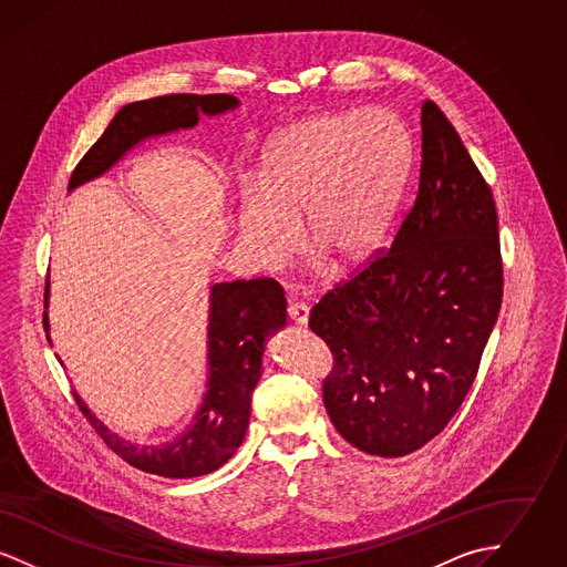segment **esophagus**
I'll return each mask as SVG.
<instances>
[{"instance_id": "esophagus-1", "label": "esophagus", "mask_w": 567, "mask_h": 567, "mask_svg": "<svg viewBox=\"0 0 567 567\" xmlns=\"http://www.w3.org/2000/svg\"><path fill=\"white\" fill-rule=\"evenodd\" d=\"M287 312H289V319L293 321L296 324H308V319H310V308L306 306V303H289V308H287Z\"/></svg>"}]
</instances>
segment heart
Segmentation results:
<instances>
[{
  "mask_svg": "<svg viewBox=\"0 0 567 567\" xmlns=\"http://www.w3.org/2000/svg\"><path fill=\"white\" fill-rule=\"evenodd\" d=\"M410 162V134L386 109L321 112L278 130L257 181L238 195L246 255L266 270L282 266L296 252L303 213L310 243L336 264L368 259L398 210Z\"/></svg>",
  "mask_w": 567,
  "mask_h": 567,
  "instance_id": "heart-1",
  "label": "heart"
}]
</instances>
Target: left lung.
Returning a JSON list of instances; mask_svg holds the SVG:
<instances>
[{
	"label": "left lung",
	"instance_id": "left-lung-1",
	"mask_svg": "<svg viewBox=\"0 0 567 567\" xmlns=\"http://www.w3.org/2000/svg\"><path fill=\"white\" fill-rule=\"evenodd\" d=\"M421 132L416 199L389 252L310 312L333 354L327 414L377 457H404L446 427L504 296L493 193L432 100L421 106Z\"/></svg>",
	"mask_w": 567,
	"mask_h": 567
}]
</instances>
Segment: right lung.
<instances>
[{
	"label": "right lung",
	"mask_w": 567,
	"mask_h": 567,
	"mask_svg": "<svg viewBox=\"0 0 567 567\" xmlns=\"http://www.w3.org/2000/svg\"><path fill=\"white\" fill-rule=\"evenodd\" d=\"M234 95H162L127 104L110 121L106 132L89 148L70 187L100 178L146 137L190 130L199 116L236 110ZM49 287L44 289V331L49 336ZM287 324V299L271 278L218 282L210 287L208 310V382L189 427L172 442L140 446L110 432L79 393L76 404L95 433L130 465L163 478H195L218 470L243 444L250 419V398L261 378V357L268 338ZM53 347V342H51Z\"/></svg>",
	"instance_id": "add662e5"
}]
</instances>
